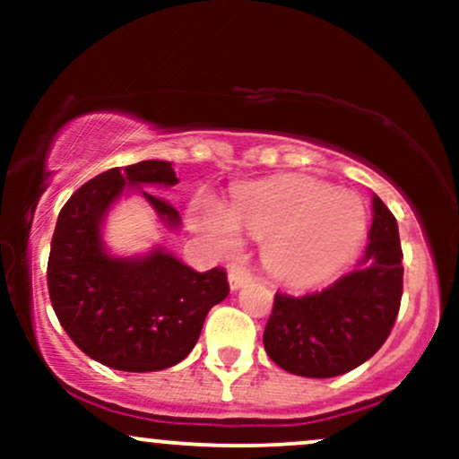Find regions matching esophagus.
Wrapping results in <instances>:
<instances>
[{
    "label": "esophagus",
    "mask_w": 459,
    "mask_h": 459,
    "mask_svg": "<svg viewBox=\"0 0 459 459\" xmlns=\"http://www.w3.org/2000/svg\"><path fill=\"white\" fill-rule=\"evenodd\" d=\"M250 282V273L244 272V270H230L229 272V284L233 291H237V289H241L244 284Z\"/></svg>",
    "instance_id": "1"
}]
</instances>
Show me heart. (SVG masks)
I'll use <instances>...</instances> for the list:
<instances>
[{
  "label": "heart",
  "instance_id": "1",
  "mask_svg": "<svg viewBox=\"0 0 459 459\" xmlns=\"http://www.w3.org/2000/svg\"><path fill=\"white\" fill-rule=\"evenodd\" d=\"M192 222L213 250L230 255L239 230L261 239V259L273 278L307 289L345 265L365 237L360 198L307 177H276L237 187L229 204L200 196Z\"/></svg>",
  "mask_w": 459,
  "mask_h": 459
}]
</instances>
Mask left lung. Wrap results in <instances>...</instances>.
Here are the masks:
<instances>
[{
  "label": "left lung",
  "instance_id": "8db88e82",
  "mask_svg": "<svg viewBox=\"0 0 459 459\" xmlns=\"http://www.w3.org/2000/svg\"><path fill=\"white\" fill-rule=\"evenodd\" d=\"M397 220L373 196V224L356 270L308 296L276 293L263 332L267 356L284 371L334 377L360 367L384 345L403 293Z\"/></svg>",
  "mask_w": 459,
  "mask_h": 459
}]
</instances>
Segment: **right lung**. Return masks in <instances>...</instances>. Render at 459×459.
<instances>
[{
    "label": "right lung",
    "instance_id": "obj_1",
    "mask_svg": "<svg viewBox=\"0 0 459 459\" xmlns=\"http://www.w3.org/2000/svg\"><path fill=\"white\" fill-rule=\"evenodd\" d=\"M170 161L112 168L83 183L57 215L47 284L62 328L83 354L118 371H161L196 345L204 317L229 296L222 267L200 273L163 247L144 256H114L103 222L129 189L177 186ZM170 229L181 224L166 198L140 192Z\"/></svg>",
    "mask_w": 459,
    "mask_h": 459
}]
</instances>
